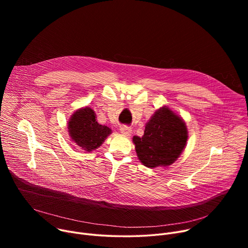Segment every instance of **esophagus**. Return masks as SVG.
I'll return each instance as SVG.
<instances>
[{"instance_id": "esophagus-1", "label": "esophagus", "mask_w": 248, "mask_h": 248, "mask_svg": "<svg viewBox=\"0 0 248 248\" xmlns=\"http://www.w3.org/2000/svg\"><path fill=\"white\" fill-rule=\"evenodd\" d=\"M120 130H121V132H122L124 135H126V136L130 135L131 132H132L131 127H129V126H127V125H122L121 128H120Z\"/></svg>"}]
</instances>
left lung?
Returning a JSON list of instances; mask_svg holds the SVG:
<instances>
[{
  "mask_svg": "<svg viewBox=\"0 0 248 248\" xmlns=\"http://www.w3.org/2000/svg\"><path fill=\"white\" fill-rule=\"evenodd\" d=\"M138 159L153 169L171 165L180 157L187 141L186 123L168 107L160 108L145 125L142 137L133 136Z\"/></svg>",
  "mask_w": 248,
  "mask_h": 248,
  "instance_id": "obj_1",
  "label": "left lung"
}]
</instances>
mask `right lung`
<instances>
[{"instance_id":"1","label":"right lung","mask_w":248,"mask_h":248,"mask_svg":"<svg viewBox=\"0 0 248 248\" xmlns=\"http://www.w3.org/2000/svg\"><path fill=\"white\" fill-rule=\"evenodd\" d=\"M67 126L74 142L86 151L100 147L107 136L112 133L111 128L97 123L96 114L88 107L78 110L70 118Z\"/></svg>"}]
</instances>
